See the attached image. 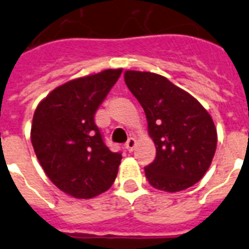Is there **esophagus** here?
<instances>
[{
  "instance_id": "34e87169",
  "label": "esophagus",
  "mask_w": 249,
  "mask_h": 249,
  "mask_svg": "<svg viewBox=\"0 0 249 249\" xmlns=\"http://www.w3.org/2000/svg\"><path fill=\"white\" fill-rule=\"evenodd\" d=\"M135 144H137V141H135L134 138H129L128 142H126V144H125V148H126V151H128V152H133L135 148Z\"/></svg>"
}]
</instances>
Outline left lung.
<instances>
[{
    "mask_svg": "<svg viewBox=\"0 0 249 249\" xmlns=\"http://www.w3.org/2000/svg\"><path fill=\"white\" fill-rule=\"evenodd\" d=\"M124 80L144 110L156 159L144 167L153 188L180 192L209 170L217 145L211 115L195 97L165 76L126 70Z\"/></svg>",
    "mask_w": 249,
    "mask_h": 249,
    "instance_id": "1",
    "label": "left lung"
}]
</instances>
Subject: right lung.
<instances>
[{
	"mask_svg": "<svg viewBox=\"0 0 249 249\" xmlns=\"http://www.w3.org/2000/svg\"><path fill=\"white\" fill-rule=\"evenodd\" d=\"M123 69L72 79L38 104L30 141L40 166L56 187L79 199L110 189L121 153L107 148L94 114Z\"/></svg>",
	"mask_w": 249,
	"mask_h": 249,
	"instance_id": "obj_1",
	"label": "right lung"
}]
</instances>
